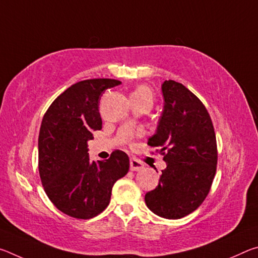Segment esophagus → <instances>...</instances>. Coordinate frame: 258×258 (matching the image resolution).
<instances>
[{"instance_id": "obj_1", "label": "esophagus", "mask_w": 258, "mask_h": 258, "mask_svg": "<svg viewBox=\"0 0 258 258\" xmlns=\"http://www.w3.org/2000/svg\"><path fill=\"white\" fill-rule=\"evenodd\" d=\"M145 167V165L142 163H140L139 160L137 159H131L130 160V169L133 172H138V171H141V169Z\"/></svg>"}]
</instances>
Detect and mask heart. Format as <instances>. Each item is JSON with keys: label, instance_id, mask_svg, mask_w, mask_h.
I'll list each match as a JSON object with an SVG mask.
<instances>
[{"label": "heart", "instance_id": "1", "mask_svg": "<svg viewBox=\"0 0 258 258\" xmlns=\"http://www.w3.org/2000/svg\"><path fill=\"white\" fill-rule=\"evenodd\" d=\"M131 97H135L141 100H147L151 104L154 102V94H152L151 91L146 86H140L137 90H134L132 93H131Z\"/></svg>", "mask_w": 258, "mask_h": 258}]
</instances>
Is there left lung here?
<instances>
[{"label": "left lung", "instance_id": "obj_1", "mask_svg": "<svg viewBox=\"0 0 258 258\" xmlns=\"http://www.w3.org/2000/svg\"><path fill=\"white\" fill-rule=\"evenodd\" d=\"M161 93L163 112L148 145L161 148L166 168L145 200L156 215L177 220L207 197L216 173V137L206 108L184 85L165 81Z\"/></svg>", "mask_w": 258, "mask_h": 258}]
</instances>
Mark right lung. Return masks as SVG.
<instances>
[{
	"instance_id": "right-lung-1",
	"label": "right lung",
	"mask_w": 258,
	"mask_h": 258,
	"mask_svg": "<svg viewBox=\"0 0 258 258\" xmlns=\"http://www.w3.org/2000/svg\"><path fill=\"white\" fill-rule=\"evenodd\" d=\"M121 82H78L56 98L43 117L38 135V171L47 197L67 215L87 220L106 209L111 190L125 176L130 159L113 151L107 160H90L87 142L102 128L99 103L107 89Z\"/></svg>"
}]
</instances>
